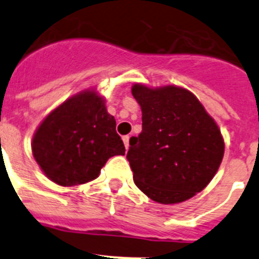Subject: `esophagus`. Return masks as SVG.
Wrapping results in <instances>:
<instances>
[{
  "mask_svg": "<svg viewBox=\"0 0 259 259\" xmlns=\"http://www.w3.org/2000/svg\"><path fill=\"white\" fill-rule=\"evenodd\" d=\"M123 143H124V146H125V149H128L130 148V136H123Z\"/></svg>",
  "mask_w": 259,
  "mask_h": 259,
  "instance_id": "34e87169",
  "label": "esophagus"
}]
</instances>
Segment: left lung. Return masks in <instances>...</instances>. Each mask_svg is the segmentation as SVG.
Returning <instances> with one entry per match:
<instances>
[{
	"mask_svg": "<svg viewBox=\"0 0 259 259\" xmlns=\"http://www.w3.org/2000/svg\"><path fill=\"white\" fill-rule=\"evenodd\" d=\"M143 131L131 137L127 159L135 184L159 203H178L202 191L218 171L224 141L196 96L179 87H132Z\"/></svg>",
	"mask_w": 259,
	"mask_h": 259,
	"instance_id": "1",
	"label": "left lung"
}]
</instances>
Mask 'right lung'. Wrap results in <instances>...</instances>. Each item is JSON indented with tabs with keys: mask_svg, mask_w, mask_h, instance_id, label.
<instances>
[{
	"mask_svg": "<svg viewBox=\"0 0 259 259\" xmlns=\"http://www.w3.org/2000/svg\"><path fill=\"white\" fill-rule=\"evenodd\" d=\"M115 119L96 92L68 98L42 120L32 139L36 162L52 182L63 187L96 179L107 159L124 155Z\"/></svg>",
	"mask_w": 259,
	"mask_h": 259,
	"instance_id": "add662e5",
	"label": "right lung"
}]
</instances>
